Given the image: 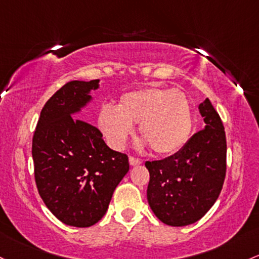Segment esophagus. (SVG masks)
<instances>
[{
  "label": "esophagus",
  "mask_w": 259,
  "mask_h": 259,
  "mask_svg": "<svg viewBox=\"0 0 259 259\" xmlns=\"http://www.w3.org/2000/svg\"><path fill=\"white\" fill-rule=\"evenodd\" d=\"M129 163L132 164V166H139V164L143 163V161L139 160V158L133 157V156H130V157H129Z\"/></svg>",
  "instance_id": "esophagus-1"
}]
</instances>
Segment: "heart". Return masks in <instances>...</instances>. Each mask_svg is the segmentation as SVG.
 I'll return each instance as SVG.
<instances>
[{"label":"heart","mask_w":259,"mask_h":259,"mask_svg":"<svg viewBox=\"0 0 259 259\" xmlns=\"http://www.w3.org/2000/svg\"><path fill=\"white\" fill-rule=\"evenodd\" d=\"M139 124V134L157 155H173L183 149L193 129L189 99L182 91L149 86L124 93L115 109L103 107L98 125L108 144L121 149Z\"/></svg>","instance_id":"1"}]
</instances>
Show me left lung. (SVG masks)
<instances>
[{"mask_svg":"<svg viewBox=\"0 0 259 259\" xmlns=\"http://www.w3.org/2000/svg\"><path fill=\"white\" fill-rule=\"evenodd\" d=\"M205 127L175 155L146 161L147 200L153 214L169 226L200 220L214 205L226 175V136L223 121L208 98L199 104Z\"/></svg>","mask_w":259,"mask_h":259,"instance_id":"obj_1","label":"left lung"}]
</instances>
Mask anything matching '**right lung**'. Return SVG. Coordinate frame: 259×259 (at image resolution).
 Segmentation results:
<instances>
[{
	"mask_svg": "<svg viewBox=\"0 0 259 259\" xmlns=\"http://www.w3.org/2000/svg\"><path fill=\"white\" fill-rule=\"evenodd\" d=\"M98 87L99 79L67 82L42 107L33 136L36 188L47 208L70 226L98 223L129 171L127 156L109 149L97 127L76 118Z\"/></svg>",
	"mask_w": 259,
	"mask_h": 259,
	"instance_id": "add662e5",
	"label": "right lung"
}]
</instances>
